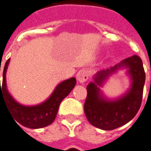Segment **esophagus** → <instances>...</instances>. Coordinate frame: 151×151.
Segmentation results:
<instances>
[{
    "mask_svg": "<svg viewBox=\"0 0 151 151\" xmlns=\"http://www.w3.org/2000/svg\"><path fill=\"white\" fill-rule=\"evenodd\" d=\"M88 71L85 70V69H82L81 70L78 71V73H77V79L80 82V83L83 84L85 81L88 80Z\"/></svg>",
    "mask_w": 151,
    "mask_h": 151,
    "instance_id": "obj_1",
    "label": "esophagus"
}]
</instances>
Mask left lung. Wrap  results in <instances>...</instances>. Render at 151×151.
Masks as SVG:
<instances>
[{
  "label": "left lung",
  "mask_w": 151,
  "mask_h": 151,
  "mask_svg": "<svg viewBox=\"0 0 151 151\" xmlns=\"http://www.w3.org/2000/svg\"><path fill=\"white\" fill-rule=\"evenodd\" d=\"M128 68L132 86L126 94L115 100L103 96L99 87L109 76L118 68ZM145 74L142 59L138 55L125 58L110 69L97 72L94 81L87 86V97L84 104L86 118L93 126L110 131L118 128L131 121L139 111L142 100Z\"/></svg>",
  "instance_id": "obj_1"
}]
</instances>
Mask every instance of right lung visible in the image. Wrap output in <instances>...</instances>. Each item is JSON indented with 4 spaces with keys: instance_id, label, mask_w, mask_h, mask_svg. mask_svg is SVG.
<instances>
[{
    "instance_id": "right-lung-1",
    "label": "right lung",
    "mask_w": 151,
    "mask_h": 151,
    "mask_svg": "<svg viewBox=\"0 0 151 151\" xmlns=\"http://www.w3.org/2000/svg\"><path fill=\"white\" fill-rule=\"evenodd\" d=\"M9 61L10 58L5 63L3 70L1 86L0 84V101L3 100L5 102L7 108L11 111L17 124L18 122L23 126L32 129L42 128L52 124L60 103L74 88L75 78H71L58 84L50 97L43 103L35 106H24L15 101L7 89L6 71Z\"/></svg>"
}]
</instances>
